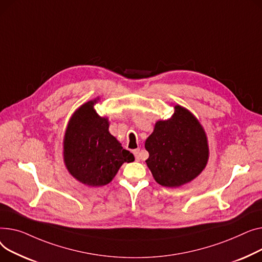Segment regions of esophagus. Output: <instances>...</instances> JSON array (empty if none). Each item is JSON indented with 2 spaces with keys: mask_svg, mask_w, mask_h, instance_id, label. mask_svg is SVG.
I'll use <instances>...</instances> for the list:
<instances>
[{
  "mask_svg": "<svg viewBox=\"0 0 262 262\" xmlns=\"http://www.w3.org/2000/svg\"><path fill=\"white\" fill-rule=\"evenodd\" d=\"M133 153H134L135 160H136V161H140V160H141V158H140V149H135V150L133 151Z\"/></svg>",
  "mask_w": 262,
  "mask_h": 262,
  "instance_id": "esophagus-1",
  "label": "esophagus"
}]
</instances>
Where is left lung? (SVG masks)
Returning a JSON list of instances; mask_svg holds the SVG:
<instances>
[{
    "mask_svg": "<svg viewBox=\"0 0 262 262\" xmlns=\"http://www.w3.org/2000/svg\"><path fill=\"white\" fill-rule=\"evenodd\" d=\"M147 166L162 186L179 187L196 178L206 166L208 145L198 119L176 105L170 119L160 120L146 140Z\"/></svg>",
    "mask_w": 262,
    "mask_h": 262,
    "instance_id": "left-lung-1",
    "label": "left lung"
}]
</instances>
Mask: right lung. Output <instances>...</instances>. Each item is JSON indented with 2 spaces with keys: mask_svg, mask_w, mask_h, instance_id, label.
Here are the masks:
<instances>
[{
  "mask_svg": "<svg viewBox=\"0 0 262 262\" xmlns=\"http://www.w3.org/2000/svg\"><path fill=\"white\" fill-rule=\"evenodd\" d=\"M94 103L96 100H91L73 114L63 141V157L75 179L89 186H103L134 157L110 134L107 118L96 113Z\"/></svg>",
  "mask_w": 262,
  "mask_h": 262,
  "instance_id": "add662e5",
  "label": "right lung"
}]
</instances>
